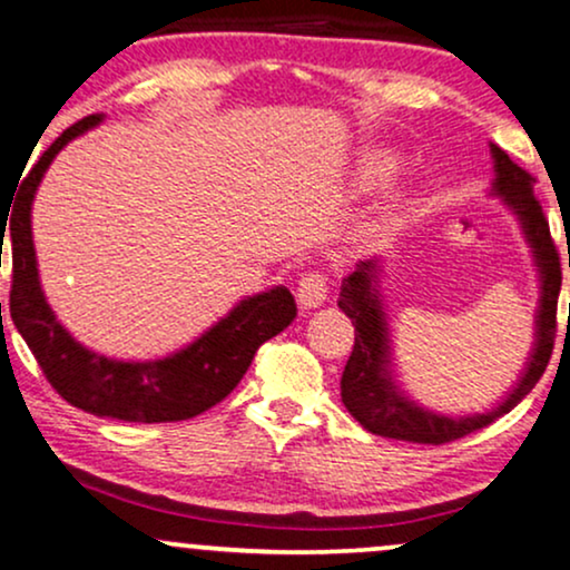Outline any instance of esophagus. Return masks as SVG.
<instances>
[{
  "instance_id": "34e87169",
  "label": "esophagus",
  "mask_w": 570,
  "mask_h": 570,
  "mask_svg": "<svg viewBox=\"0 0 570 570\" xmlns=\"http://www.w3.org/2000/svg\"><path fill=\"white\" fill-rule=\"evenodd\" d=\"M326 278L318 271H307L297 284V303L305 311H313V307L326 303Z\"/></svg>"
}]
</instances>
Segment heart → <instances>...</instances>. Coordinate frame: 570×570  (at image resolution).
I'll use <instances>...</instances> for the list:
<instances>
[{"label":"heart","instance_id":"obj_1","mask_svg":"<svg viewBox=\"0 0 570 570\" xmlns=\"http://www.w3.org/2000/svg\"><path fill=\"white\" fill-rule=\"evenodd\" d=\"M385 166H389V158H372V163H370L372 171H383Z\"/></svg>","mask_w":570,"mask_h":570}]
</instances>
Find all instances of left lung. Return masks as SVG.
Instances as JSON below:
<instances>
[{"instance_id": "8db88e82", "label": "left lung", "mask_w": 570, "mask_h": 570, "mask_svg": "<svg viewBox=\"0 0 570 570\" xmlns=\"http://www.w3.org/2000/svg\"><path fill=\"white\" fill-rule=\"evenodd\" d=\"M490 153L495 160V181L493 195H501L503 203L517 214L522 233L533 248L535 267L541 278V299L539 316H535V343L528 358L525 372L520 383L509 391L499 407L490 412H476L466 417H450L417 407L410 402L396 383L391 381L389 372V324H385V311L381 292H377V259L358 263L356 271L343 281L340 292V311L356 326V343H353L351 358L343 370L340 381V394H343L345 410L362 423L364 429L389 440H404L417 444H444L461 440V436L474 434V431L490 426L495 417L507 415L522 402L539 377L544 375L549 356L554 348V335H558V294L562 284L560 254L549 235V222L544 217L539 198L533 195L535 179L525 168L503 153L501 147L490 144ZM570 267V257H568Z\"/></svg>"}]
</instances>
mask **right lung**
<instances>
[{
    "instance_id": "1",
    "label": "right lung",
    "mask_w": 570,
    "mask_h": 570,
    "mask_svg": "<svg viewBox=\"0 0 570 570\" xmlns=\"http://www.w3.org/2000/svg\"><path fill=\"white\" fill-rule=\"evenodd\" d=\"M98 122L101 115H88L45 149L18 187L10 222H0V246H4L8 233L12 248V324L35 353L50 385L75 407L128 423L187 421L230 394L246 375L259 345L294 322L297 305L286 286L254 294L240 299L225 318H219L187 348L155 362H120L77 343L50 311L39 286L31 240V200L56 155Z\"/></svg>"
}]
</instances>
